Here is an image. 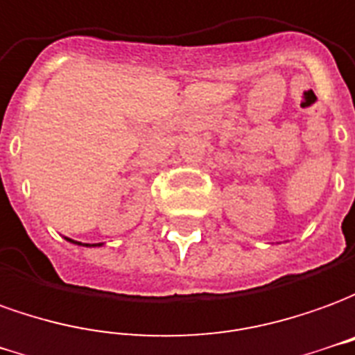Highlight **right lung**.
Wrapping results in <instances>:
<instances>
[{"label":"right lung","mask_w":355,"mask_h":355,"mask_svg":"<svg viewBox=\"0 0 355 355\" xmlns=\"http://www.w3.org/2000/svg\"><path fill=\"white\" fill-rule=\"evenodd\" d=\"M67 241H70V243H76V241H72V239H67ZM80 245V243H78ZM85 246H101V243H97V245H85Z\"/></svg>","instance_id":"add662e5"}]
</instances>
